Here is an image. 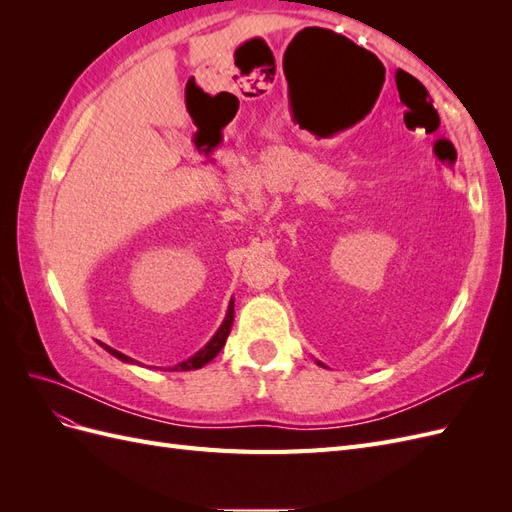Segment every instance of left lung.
Segmentation results:
<instances>
[{
    "instance_id": "left-lung-1",
    "label": "left lung",
    "mask_w": 512,
    "mask_h": 512,
    "mask_svg": "<svg viewBox=\"0 0 512 512\" xmlns=\"http://www.w3.org/2000/svg\"><path fill=\"white\" fill-rule=\"evenodd\" d=\"M318 365H322V363H320V361H318Z\"/></svg>"
}]
</instances>
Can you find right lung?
<instances>
[{
	"label": "right lung",
	"mask_w": 512,
	"mask_h": 512,
	"mask_svg": "<svg viewBox=\"0 0 512 512\" xmlns=\"http://www.w3.org/2000/svg\"><path fill=\"white\" fill-rule=\"evenodd\" d=\"M235 307H232V303L228 305V312H226V318H224V322L220 324V329L215 331V335L209 339L207 342V346H203L200 348L196 354H192L190 359H185V361H181V363H177L173 369L175 371H188V369H200L203 365H207L209 361H213L215 356H218V352L224 348V344H226V339H228V333H230V327H232V320H235ZM108 354H113L115 359H119V361H123V363H132V365H141L138 361H134V359H130L128 354H123V352H119V350H115V348H111V346H106V344H100Z\"/></svg>",
	"instance_id": "obj_1"
}]
</instances>
